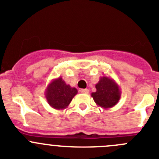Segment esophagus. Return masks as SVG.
Returning <instances> with one entry per match:
<instances>
[{
    "label": "esophagus",
    "mask_w": 159,
    "mask_h": 159,
    "mask_svg": "<svg viewBox=\"0 0 159 159\" xmlns=\"http://www.w3.org/2000/svg\"><path fill=\"white\" fill-rule=\"evenodd\" d=\"M80 92L81 93H84V94H88L89 93V90L88 89H81L80 90Z\"/></svg>",
    "instance_id": "esophagus-1"
}]
</instances>
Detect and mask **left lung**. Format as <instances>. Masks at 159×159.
I'll return each mask as SVG.
<instances>
[{"label": "left lung", "mask_w": 159, "mask_h": 159, "mask_svg": "<svg viewBox=\"0 0 159 159\" xmlns=\"http://www.w3.org/2000/svg\"><path fill=\"white\" fill-rule=\"evenodd\" d=\"M96 92H92V97L98 106L104 109L113 107L121 98V89L113 79L102 76L95 84Z\"/></svg>", "instance_id": "8db88e82"}]
</instances>
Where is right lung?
I'll return each mask as SVG.
<instances>
[{
    "label": "right lung",
    "instance_id": "obj_1",
    "mask_svg": "<svg viewBox=\"0 0 159 159\" xmlns=\"http://www.w3.org/2000/svg\"><path fill=\"white\" fill-rule=\"evenodd\" d=\"M77 92L76 88H71L60 76L49 83L45 90V98L50 107L57 110H64L70 104Z\"/></svg>",
    "mask_w": 159,
    "mask_h": 159
}]
</instances>
